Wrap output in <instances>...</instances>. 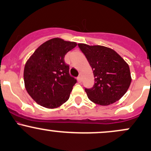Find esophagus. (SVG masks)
I'll return each instance as SVG.
<instances>
[{"label": "esophagus", "mask_w": 151, "mask_h": 151, "mask_svg": "<svg viewBox=\"0 0 151 151\" xmlns=\"http://www.w3.org/2000/svg\"><path fill=\"white\" fill-rule=\"evenodd\" d=\"M77 81H78V82H79V83H81V76H79V77H77Z\"/></svg>", "instance_id": "esophagus-1"}]
</instances>
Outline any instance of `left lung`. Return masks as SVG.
Wrapping results in <instances>:
<instances>
[{
	"label": "left lung",
	"instance_id": "8db88e82",
	"mask_svg": "<svg viewBox=\"0 0 151 151\" xmlns=\"http://www.w3.org/2000/svg\"><path fill=\"white\" fill-rule=\"evenodd\" d=\"M92 68L94 85L85 89L90 101L96 104H114L125 94L131 82L129 66L114 50L101 45L79 43Z\"/></svg>",
	"mask_w": 151,
	"mask_h": 151
}]
</instances>
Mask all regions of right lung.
I'll list each match as a JSON object with an SVG mask.
<instances>
[{"label": "right lung", "mask_w": 151, "mask_h": 151, "mask_svg": "<svg viewBox=\"0 0 151 151\" xmlns=\"http://www.w3.org/2000/svg\"><path fill=\"white\" fill-rule=\"evenodd\" d=\"M77 45L61 38H52L41 45L26 62L25 87L38 104L55 109L69 99L77 80L69 74L70 67L64 58Z\"/></svg>", "instance_id": "right-lung-1"}]
</instances>
